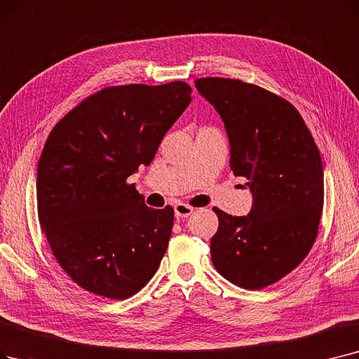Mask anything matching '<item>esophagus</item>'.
I'll use <instances>...</instances> for the list:
<instances>
[{
  "instance_id": "esophagus-1",
  "label": "esophagus",
  "mask_w": 359,
  "mask_h": 359,
  "mask_svg": "<svg viewBox=\"0 0 359 359\" xmlns=\"http://www.w3.org/2000/svg\"><path fill=\"white\" fill-rule=\"evenodd\" d=\"M192 212H194V208L191 205L182 204V202L180 204L175 205V214L177 218H186V217H189Z\"/></svg>"
}]
</instances>
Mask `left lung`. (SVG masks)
Returning <instances> with one entry per match:
<instances>
[{
	"mask_svg": "<svg viewBox=\"0 0 359 359\" xmlns=\"http://www.w3.org/2000/svg\"><path fill=\"white\" fill-rule=\"evenodd\" d=\"M195 86L220 114L233 175L248 179L252 194L248 215L214 208L212 264L233 285L267 287L298 267L316 242L324 202L320 151L298 110L276 93L224 77Z\"/></svg>",
	"mask_w": 359,
	"mask_h": 359,
	"instance_id": "left-lung-1",
	"label": "left lung"
}]
</instances>
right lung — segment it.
<instances>
[{
  "instance_id": "right-lung-1",
  "label": "right lung",
  "mask_w": 359,
  "mask_h": 359,
  "mask_svg": "<svg viewBox=\"0 0 359 359\" xmlns=\"http://www.w3.org/2000/svg\"><path fill=\"white\" fill-rule=\"evenodd\" d=\"M191 86L104 88L61 118L38 163V215L51 251L85 290L126 299L157 271L173 229L126 180L149 165L192 101Z\"/></svg>"
}]
</instances>
